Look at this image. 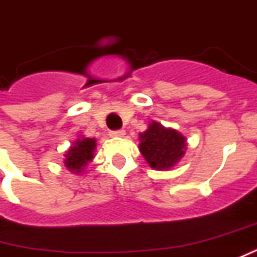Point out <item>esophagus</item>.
I'll return each instance as SVG.
<instances>
[{
    "instance_id": "1",
    "label": "esophagus",
    "mask_w": 257,
    "mask_h": 257,
    "mask_svg": "<svg viewBox=\"0 0 257 257\" xmlns=\"http://www.w3.org/2000/svg\"><path fill=\"white\" fill-rule=\"evenodd\" d=\"M110 136L111 138H122V136H125V131H122V129H119V131H111Z\"/></svg>"
}]
</instances>
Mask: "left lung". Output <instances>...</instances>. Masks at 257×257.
I'll list each match as a JSON object with an SVG mask.
<instances>
[{"label": "left lung", "mask_w": 257, "mask_h": 257, "mask_svg": "<svg viewBox=\"0 0 257 257\" xmlns=\"http://www.w3.org/2000/svg\"><path fill=\"white\" fill-rule=\"evenodd\" d=\"M139 150L152 168L166 171L184 157L186 138L175 129L152 121L146 131L139 134Z\"/></svg>", "instance_id": "8db88e82"}]
</instances>
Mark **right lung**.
Segmentation results:
<instances>
[{"label": "right lung", "instance_id": "1", "mask_svg": "<svg viewBox=\"0 0 257 257\" xmlns=\"http://www.w3.org/2000/svg\"><path fill=\"white\" fill-rule=\"evenodd\" d=\"M96 145L97 142L94 138H85L80 135L65 153L64 164L66 168L73 174H82L85 167L94 159Z\"/></svg>", "mask_w": 257, "mask_h": 257}]
</instances>
